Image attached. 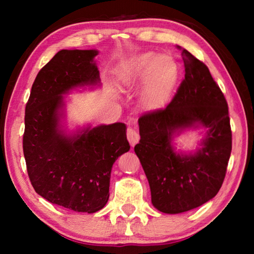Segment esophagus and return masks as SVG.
I'll return each mask as SVG.
<instances>
[{"label":"esophagus","mask_w":254,"mask_h":254,"mask_svg":"<svg viewBox=\"0 0 254 254\" xmlns=\"http://www.w3.org/2000/svg\"><path fill=\"white\" fill-rule=\"evenodd\" d=\"M127 140H128V142H130V144L132 145H135L137 142H139V140H140V135H139V133H137L134 128H132V127H128L127 128Z\"/></svg>","instance_id":"esophagus-1"}]
</instances>
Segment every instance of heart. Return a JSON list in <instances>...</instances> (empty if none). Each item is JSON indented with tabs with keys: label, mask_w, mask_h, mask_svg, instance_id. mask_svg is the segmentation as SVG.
Masks as SVG:
<instances>
[{
	"label": "heart",
	"mask_w": 254,
	"mask_h": 254,
	"mask_svg": "<svg viewBox=\"0 0 254 254\" xmlns=\"http://www.w3.org/2000/svg\"><path fill=\"white\" fill-rule=\"evenodd\" d=\"M178 76V65L173 57L154 54H142L130 59L120 72L123 85L143 83L141 100L149 111L160 110L168 103Z\"/></svg>",
	"instance_id": "b5f03b06"
}]
</instances>
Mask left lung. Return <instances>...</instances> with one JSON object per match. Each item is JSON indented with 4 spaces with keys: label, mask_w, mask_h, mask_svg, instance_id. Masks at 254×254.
Segmentation results:
<instances>
[{
    "label": "left lung",
    "mask_w": 254,
    "mask_h": 254,
    "mask_svg": "<svg viewBox=\"0 0 254 254\" xmlns=\"http://www.w3.org/2000/svg\"><path fill=\"white\" fill-rule=\"evenodd\" d=\"M182 56L185 79L166 109L139 119L141 139L134 147L148 178L151 203L166 214L187 212L216 196L232 150L224 95L204 63L184 48ZM200 128L205 133L196 151L177 153L174 137Z\"/></svg>",
    "instance_id": "left-lung-1"
}]
</instances>
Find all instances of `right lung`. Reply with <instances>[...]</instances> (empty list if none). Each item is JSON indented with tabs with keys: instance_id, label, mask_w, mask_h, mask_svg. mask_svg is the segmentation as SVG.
<instances>
[{
	"instance_id": "add662e5",
	"label": "right lung",
	"mask_w": 254,
	"mask_h": 254,
	"mask_svg": "<svg viewBox=\"0 0 254 254\" xmlns=\"http://www.w3.org/2000/svg\"><path fill=\"white\" fill-rule=\"evenodd\" d=\"M98 51L63 49L38 72L25 106L23 153L36 192L63 207L95 213L110 197L112 167L130 150L127 126L63 128L65 94L100 86Z\"/></svg>"
}]
</instances>
